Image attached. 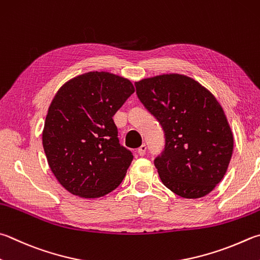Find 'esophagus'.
<instances>
[{
    "label": "esophagus",
    "mask_w": 260,
    "mask_h": 260,
    "mask_svg": "<svg viewBox=\"0 0 260 260\" xmlns=\"http://www.w3.org/2000/svg\"><path fill=\"white\" fill-rule=\"evenodd\" d=\"M145 152H146V145H145V144H142V145H141L140 148L138 149V153H139L140 155H144Z\"/></svg>",
    "instance_id": "esophagus-1"
}]
</instances>
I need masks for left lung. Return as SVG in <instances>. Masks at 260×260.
<instances>
[{
	"label": "left lung",
	"instance_id": "1",
	"mask_svg": "<svg viewBox=\"0 0 260 260\" xmlns=\"http://www.w3.org/2000/svg\"><path fill=\"white\" fill-rule=\"evenodd\" d=\"M135 87L165 132V150L154 159L164 185L186 199L208 194L223 179L233 153V133L219 102L185 75L144 78Z\"/></svg>",
	"mask_w": 260,
	"mask_h": 260
}]
</instances>
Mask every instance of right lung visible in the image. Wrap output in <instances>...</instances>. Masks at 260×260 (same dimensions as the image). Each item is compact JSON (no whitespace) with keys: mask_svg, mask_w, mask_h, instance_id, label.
<instances>
[{"mask_svg":"<svg viewBox=\"0 0 260 260\" xmlns=\"http://www.w3.org/2000/svg\"><path fill=\"white\" fill-rule=\"evenodd\" d=\"M134 92L129 79L108 72L79 75L56 92L42 141L52 173L72 194L100 198L124 179L133 154L119 144L112 117Z\"/></svg>","mask_w":260,"mask_h":260,"instance_id":"right-lung-1","label":"right lung"}]
</instances>
